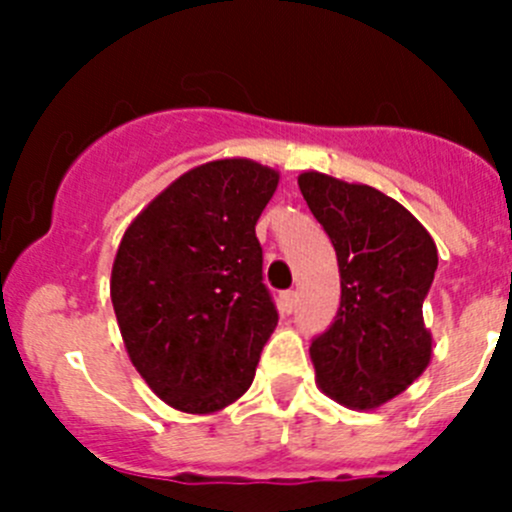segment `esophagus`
<instances>
[{
    "instance_id": "esophagus-1",
    "label": "esophagus",
    "mask_w": 512,
    "mask_h": 512,
    "mask_svg": "<svg viewBox=\"0 0 512 512\" xmlns=\"http://www.w3.org/2000/svg\"><path fill=\"white\" fill-rule=\"evenodd\" d=\"M294 307H297V292H292V289H287V292L280 294V309L285 314H292Z\"/></svg>"
}]
</instances>
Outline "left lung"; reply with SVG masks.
<instances>
[{
  "mask_svg": "<svg viewBox=\"0 0 512 512\" xmlns=\"http://www.w3.org/2000/svg\"><path fill=\"white\" fill-rule=\"evenodd\" d=\"M297 183L337 250L342 280L337 317L309 347L317 384L347 409H376L431 361L421 309L438 267L436 242L381 190L314 170Z\"/></svg>",
  "mask_w": 512,
  "mask_h": 512,
  "instance_id": "left-lung-1",
  "label": "left lung"
}]
</instances>
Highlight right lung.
I'll return each mask as SVG.
<instances>
[{"mask_svg": "<svg viewBox=\"0 0 512 512\" xmlns=\"http://www.w3.org/2000/svg\"><path fill=\"white\" fill-rule=\"evenodd\" d=\"M280 175L245 158L188 170L118 245L111 302L146 384L185 414L225 409L250 389L277 327L255 225Z\"/></svg>", "mask_w": 512, "mask_h": 512, "instance_id": "obj_1", "label": "right lung"}]
</instances>
